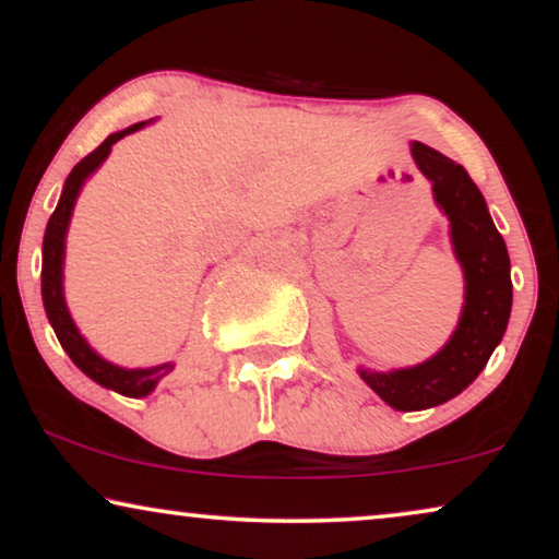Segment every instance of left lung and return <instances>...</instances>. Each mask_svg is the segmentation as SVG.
I'll list each match as a JSON object with an SVG mask.
<instances>
[{
  "label": "left lung",
  "instance_id": "1",
  "mask_svg": "<svg viewBox=\"0 0 559 559\" xmlns=\"http://www.w3.org/2000/svg\"><path fill=\"white\" fill-rule=\"evenodd\" d=\"M412 157L432 182L435 201L450 221V243L465 277V302L455 333L432 358L409 369H358L366 384L400 412L438 407L461 394L484 371L511 316L509 251L476 182L463 165L423 142H412Z\"/></svg>",
  "mask_w": 559,
  "mask_h": 559
}]
</instances>
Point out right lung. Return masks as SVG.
Returning a JSON list of instances; mask_svg holds the SVG:
<instances>
[{
	"instance_id": "add662e5",
	"label": "right lung",
	"mask_w": 559,
	"mask_h": 559,
	"mask_svg": "<svg viewBox=\"0 0 559 559\" xmlns=\"http://www.w3.org/2000/svg\"><path fill=\"white\" fill-rule=\"evenodd\" d=\"M150 121H140V124H132L121 129V132L109 134L94 152H91V155L83 157L81 163L73 167L63 186V193H60L56 211H52V216L48 221V228H45L43 239V305L45 312H48L52 331L58 335L60 346H63L66 354L71 356V361L79 366L88 379H94L96 384L114 389V392L124 396H147L152 389L157 386V381L175 369V364L167 361L159 366H150V369H121V366L106 361V358L98 356L96 350L88 346L86 338L79 333V328H75L63 297L66 234L73 216V205L79 201V193L88 175L109 157L111 147L121 140V136L136 132V129L150 124Z\"/></svg>"
}]
</instances>
